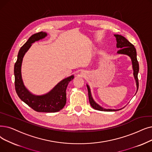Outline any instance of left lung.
I'll return each mask as SVG.
<instances>
[{"mask_svg": "<svg viewBox=\"0 0 152 152\" xmlns=\"http://www.w3.org/2000/svg\"><path fill=\"white\" fill-rule=\"evenodd\" d=\"M114 37L116 38V47L117 48H120L117 51V54L121 55H126L129 56L132 61V69L134 71V77L135 80L136 86H137V92L138 89V73L139 71V64H138L137 59V52L136 49L134 47V46L130 43L127 39L125 38L124 37L121 35H114ZM88 91V96H89V103L91 105V107L97 110L100 111H105V112H111V111H117L123 108L119 109H104L101 105H99L97 103L95 102L94 100L93 97L92 96L91 91L89 86L88 84H86ZM136 92V93H137ZM135 93V94H136Z\"/></svg>", "mask_w": 152, "mask_h": 152, "instance_id": "8db88e82", "label": "left lung"}]
</instances>
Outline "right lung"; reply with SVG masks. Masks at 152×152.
I'll use <instances>...</instances> for the list:
<instances>
[{
	"mask_svg": "<svg viewBox=\"0 0 152 152\" xmlns=\"http://www.w3.org/2000/svg\"><path fill=\"white\" fill-rule=\"evenodd\" d=\"M47 36V33L43 31L33 35L20 49L14 66L15 86L20 99L34 110L39 113H56L64 107L66 102V90L69 83L74 79V75L64 78L51 91L42 95H36L31 92L25 87L22 77L21 68L24 55L31 47L32 43L43 39Z\"/></svg>",
	"mask_w": 152,
	"mask_h": 152,
	"instance_id": "1",
	"label": "right lung"
}]
</instances>
